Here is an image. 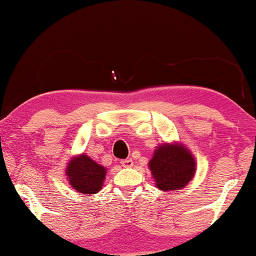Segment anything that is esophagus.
Here are the masks:
<instances>
[{"mask_svg":"<svg viewBox=\"0 0 256 256\" xmlns=\"http://www.w3.org/2000/svg\"><path fill=\"white\" fill-rule=\"evenodd\" d=\"M132 158H127V160H122L121 161V166L122 167H124V168H130V167H132Z\"/></svg>","mask_w":256,"mask_h":256,"instance_id":"1","label":"esophagus"}]
</instances>
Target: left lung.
Masks as SVG:
<instances>
[{"label": "left lung", "mask_w": 256, "mask_h": 256, "mask_svg": "<svg viewBox=\"0 0 256 256\" xmlns=\"http://www.w3.org/2000/svg\"><path fill=\"white\" fill-rule=\"evenodd\" d=\"M155 187L162 192L180 190L193 180L196 162L192 152L181 142L158 144L148 162Z\"/></svg>", "instance_id": "obj_1"}]
</instances>
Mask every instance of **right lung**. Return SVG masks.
<instances>
[{
    "label": "right lung",
    "mask_w": 256,
    "mask_h": 256,
    "mask_svg": "<svg viewBox=\"0 0 256 256\" xmlns=\"http://www.w3.org/2000/svg\"><path fill=\"white\" fill-rule=\"evenodd\" d=\"M107 168L98 164L84 152L75 155L68 161L66 176L78 193L92 195L98 193L104 186Z\"/></svg>",
    "instance_id": "right-lung-1"
}]
</instances>
